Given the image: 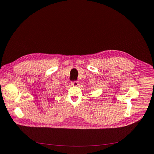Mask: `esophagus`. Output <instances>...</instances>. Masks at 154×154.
Returning <instances> with one entry per match:
<instances>
[{"instance_id": "esophagus-1", "label": "esophagus", "mask_w": 154, "mask_h": 154, "mask_svg": "<svg viewBox=\"0 0 154 154\" xmlns=\"http://www.w3.org/2000/svg\"><path fill=\"white\" fill-rule=\"evenodd\" d=\"M70 84H71V85H72L77 86V85H79V81H72V82H70Z\"/></svg>"}]
</instances>
